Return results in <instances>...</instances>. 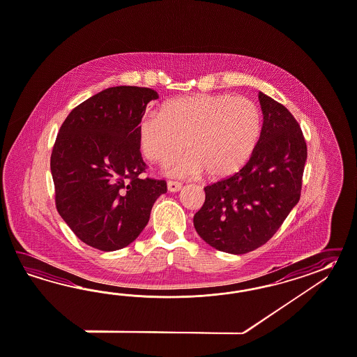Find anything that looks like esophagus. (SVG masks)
<instances>
[{"mask_svg":"<svg viewBox=\"0 0 357 357\" xmlns=\"http://www.w3.org/2000/svg\"><path fill=\"white\" fill-rule=\"evenodd\" d=\"M167 188H168V192H176L181 190L183 185H181V183H178V181H168L167 183Z\"/></svg>","mask_w":357,"mask_h":357,"instance_id":"obj_1","label":"esophagus"}]
</instances>
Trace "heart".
I'll use <instances>...</instances> for the list:
<instances>
[{
	"label": "heart",
	"instance_id": "obj_1",
	"mask_svg": "<svg viewBox=\"0 0 357 357\" xmlns=\"http://www.w3.org/2000/svg\"><path fill=\"white\" fill-rule=\"evenodd\" d=\"M261 114L246 97L194 94L165 102L138 127L139 147L149 160L169 165L174 176L207 172L213 180L239 172L254 155L261 135Z\"/></svg>",
	"mask_w": 357,
	"mask_h": 357
}]
</instances>
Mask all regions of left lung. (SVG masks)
Masks as SVG:
<instances>
[{"instance_id":"obj_1","label":"left lung","mask_w":357,"mask_h":357,"mask_svg":"<svg viewBox=\"0 0 357 357\" xmlns=\"http://www.w3.org/2000/svg\"><path fill=\"white\" fill-rule=\"evenodd\" d=\"M263 128L255 153L239 172L204 188L194 228L210 246L247 254L263 246L301 198L307 144L291 112L259 92Z\"/></svg>"}]
</instances>
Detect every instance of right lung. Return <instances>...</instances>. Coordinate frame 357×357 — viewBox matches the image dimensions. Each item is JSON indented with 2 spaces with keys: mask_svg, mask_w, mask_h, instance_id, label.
Segmentation results:
<instances>
[{
  "mask_svg": "<svg viewBox=\"0 0 357 357\" xmlns=\"http://www.w3.org/2000/svg\"><path fill=\"white\" fill-rule=\"evenodd\" d=\"M150 88L114 86L76 106L50 158L55 206L76 237L101 251L128 246L146 227L165 180L141 178L138 127Z\"/></svg>",
  "mask_w": 357,
  "mask_h": 357,
  "instance_id": "add662e5",
  "label": "right lung"
}]
</instances>
